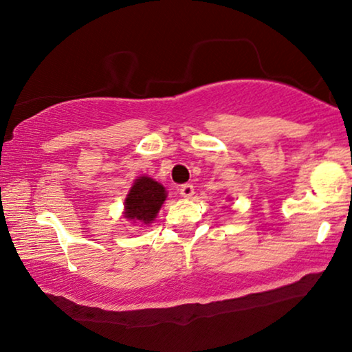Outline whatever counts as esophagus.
I'll use <instances>...</instances> for the list:
<instances>
[{
    "instance_id": "1",
    "label": "esophagus",
    "mask_w": 352,
    "mask_h": 352,
    "mask_svg": "<svg viewBox=\"0 0 352 352\" xmlns=\"http://www.w3.org/2000/svg\"><path fill=\"white\" fill-rule=\"evenodd\" d=\"M178 192H180L182 197L189 199V197H192V194H194V186L189 185V183H186V185H182L180 186V189H178Z\"/></svg>"
}]
</instances>
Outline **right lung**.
<instances>
[{"label":"right lung","instance_id":"add662e5","mask_svg":"<svg viewBox=\"0 0 352 352\" xmlns=\"http://www.w3.org/2000/svg\"><path fill=\"white\" fill-rule=\"evenodd\" d=\"M167 197L166 189L150 177H138L125 199V213L128 221L150 224Z\"/></svg>","mask_w":352,"mask_h":352}]
</instances>
